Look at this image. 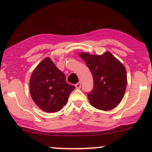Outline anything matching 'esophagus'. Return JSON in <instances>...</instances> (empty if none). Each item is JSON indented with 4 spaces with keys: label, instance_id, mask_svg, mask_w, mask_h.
<instances>
[{
    "label": "esophagus",
    "instance_id": "esophagus-1",
    "mask_svg": "<svg viewBox=\"0 0 152 152\" xmlns=\"http://www.w3.org/2000/svg\"><path fill=\"white\" fill-rule=\"evenodd\" d=\"M75 86H76V88L79 89V88H81V82H78V83H76V84L75 85Z\"/></svg>",
    "mask_w": 152,
    "mask_h": 152
}]
</instances>
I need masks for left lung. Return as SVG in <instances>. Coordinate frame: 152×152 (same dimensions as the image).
Returning a JSON list of instances; mask_svg holds the SVG:
<instances>
[{"label": "left lung", "instance_id": "1", "mask_svg": "<svg viewBox=\"0 0 152 152\" xmlns=\"http://www.w3.org/2000/svg\"><path fill=\"white\" fill-rule=\"evenodd\" d=\"M94 78V87L88 92L90 104L98 109L108 111L118 105L127 85L126 71L118 59L109 52L103 55L80 53Z\"/></svg>", "mask_w": 152, "mask_h": 152}]
</instances>
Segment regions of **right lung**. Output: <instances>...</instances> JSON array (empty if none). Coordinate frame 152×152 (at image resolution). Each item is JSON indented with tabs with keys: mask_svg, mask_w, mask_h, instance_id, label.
<instances>
[{
	"mask_svg": "<svg viewBox=\"0 0 152 152\" xmlns=\"http://www.w3.org/2000/svg\"><path fill=\"white\" fill-rule=\"evenodd\" d=\"M29 85L34 102L40 109L48 113L61 109L75 89L50 58L43 59L34 69Z\"/></svg>",
	"mask_w": 152,
	"mask_h": 152,
	"instance_id": "add662e5",
	"label": "right lung"
}]
</instances>
